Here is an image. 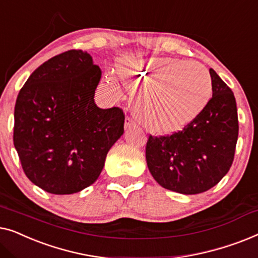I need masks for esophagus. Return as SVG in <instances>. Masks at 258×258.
I'll return each mask as SVG.
<instances>
[{
    "label": "esophagus",
    "mask_w": 258,
    "mask_h": 258,
    "mask_svg": "<svg viewBox=\"0 0 258 258\" xmlns=\"http://www.w3.org/2000/svg\"><path fill=\"white\" fill-rule=\"evenodd\" d=\"M136 125H137V122L133 120V118L126 117V119H125V128H131V127H133V126H136Z\"/></svg>",
    "instance_id": "34e87169"
}]
</instances>
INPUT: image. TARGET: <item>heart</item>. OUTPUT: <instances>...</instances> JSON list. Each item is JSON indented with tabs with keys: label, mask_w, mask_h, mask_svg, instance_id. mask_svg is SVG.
<instances>
[{
	"label": "heart",
	"mask_w": 258,
	"mask_h": 258,
	"mask_svg": "<svg viewBox=\"0 0 258 258\" xmlns=\"http://www.w3.org/2000/svg\"><path fill=\"white\" fill-rule=\"evenodd\" d=\"M122 81L144 86L140 118L154 132H173L197 117L213 94L209 71L173 58H126L117 67Z\"/></svg>",
	"instance_id": "obj_1"
}]
</instances>
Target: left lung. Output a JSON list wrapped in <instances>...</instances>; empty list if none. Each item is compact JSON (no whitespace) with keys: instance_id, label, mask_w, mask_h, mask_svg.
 Instances as JSON below:
<instances>
[{"instance_id":"8db88e82","label":"left lung","mask_w":258,"mask_h":258,"mask_svg":"<svg viewBox=\"0 0 258 258\" xmlns=\"http://www.w3.org/2000/svg\"><path fill=\"white\" fill-rule=\"evenodd\" d=\"M213 97L177 132L154 137L146 144V161L155 181L166 189L191 195L210 189L234 161L238 137L236 100L229 86L209 69Z\"/></svg>"}]
</instances>
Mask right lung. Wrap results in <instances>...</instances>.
<instances>
[{
  "label": "right lung",
  "instance_id": "add662e5",
  "mask_svg": "<svg viewBox=\"0 0 258 258\" xmlns=\"http://www.w3.org/2000/svg\"><path fill=\"white\" fill-rule=\"evenodd\" d=\"M101 71L83 50L50 58L30 75L15 105L14 146L29 180L51 194H74L98 179L124 133L120 107L99 108Z\"/></svg>",
  "mask_w": 258,
  "mask_h": 258
}]
</instances>
